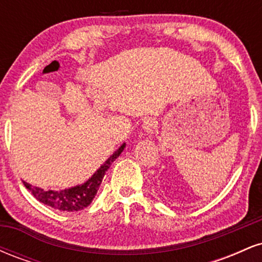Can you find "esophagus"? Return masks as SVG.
Segmentation results:
<instances>
[{"label": "esophagus", "mask_w": 262, "mask_h": 262, "mask_svg": "<svg viewBox=\"0 0 262 262\" xmlns=\"http://www.w3.org/2000/svg\"><path fill=\"white\" fill-rule=\"evenodd\" d=\"M143 129L148 135H151L155 133L156 130V121L154 118H148L145 119L143 123Z\"/></svg>", "instance_id": "esophagus-1"}]
</instances>
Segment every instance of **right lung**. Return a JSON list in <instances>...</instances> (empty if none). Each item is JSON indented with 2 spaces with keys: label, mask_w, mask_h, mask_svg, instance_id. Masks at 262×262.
<instances>
[{
  "label": "right lung",
  "mask_w": 262,
  "mask_h": 262,
  "mask_svg": "<svg viewBox=\"0 0 262 262\" xmlns=\"http://www.w3.org/2000/svg\"><path fill=\"white\" fill-rule=\"evenodd\" d=\"M124 148L125 143H123L86 182L74 186V187L60 189V191H53V189L45 191L43 188L32 187V185L27 182L23 183L39 202L47 204L54 209L62 210V212H77V210L86 208L92 202L98 188H100L104 173L110 169L112 162L122 154Z\"/></svg>",
  "instance_id": "1"
}]
</instances>
